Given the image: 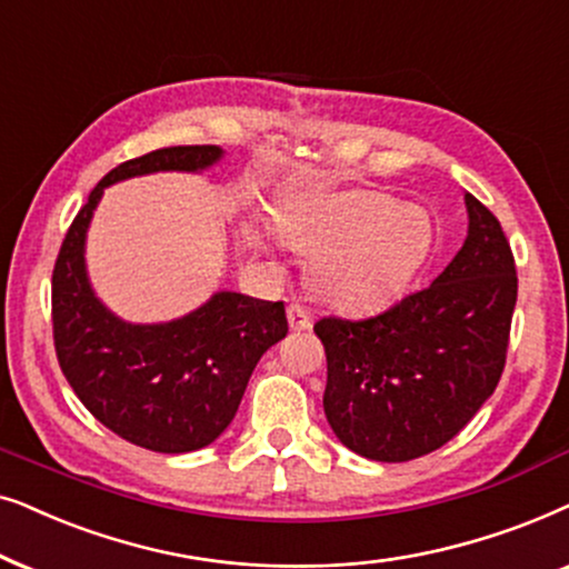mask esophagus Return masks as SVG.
I'll use <instances>...</instances> for the list:
<instances>
[{
    "label": "esophagus",
    "mask_w": 569,
    "mask_h": 569,
    "mask_svg": "<svg viewBox=\"0 0 569 569\" xmlns=\"http://www.w3.org/2000/svg\"><path fill=\"white\" fill-rule=\"evenodd\" d=\"M289 325H291V330H297V332L312 330V315H309L305 307L291 305L289 307Z\"/></svg>",
    "instance_id": "34e87169"
}]
</instances>
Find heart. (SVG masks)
Returning a JSON list of instances; mask_svg holds the SVG:
<instances>
[{"instance_id":"heart-1","label":"heart","mask_w":569,"mask_h":569,"mask_svg":"<svg viewBox=\"0 0 569 569\" xmlns=\"http://www.w3.org/2000/svg\"><path fill=\"white\" fill-rule=\"evenodd\" d=\"M280 233L297 252L312 257L315 291L343 307L396 297L435 247L429 210L372 189L293 202L280 216Z\"/></svg>"}]
</instances>
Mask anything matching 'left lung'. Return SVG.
Masks as SVG:
<instances>
[{
  "mask_svg": "<svg viewBox=\"0 0 569 569\" xmlns=\"http://www.w3.org/2000/svg\"><path fill=\"white\" fill-rule=\"evenodd\" d=\"M468 237L427 289L367 320L322 317L325 416L356 456L403 463L450 442L505 369L518 276L489 208L466 192Z\"/></svg>",
  "mask_w": 569,
  "mask_h": 569,
  "instance_id": "left-lung-1",
  "label": "left lung"
}]
</instances>
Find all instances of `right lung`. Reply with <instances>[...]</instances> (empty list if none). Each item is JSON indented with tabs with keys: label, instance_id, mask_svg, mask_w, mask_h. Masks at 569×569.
Instances as JSON below:
<instances>
[{
	"label": "right lung",
	"instance_id": "add662e5",
	"mask_svg": "<svg viewBox=\"0 0 569 569\" xmlns=\"http://www.w3.org/2000/svg\"><path fill=\"white\" fill-rule=\"evenodd\" d=\"M221 158L218 146H177L119 163L74 216L51 276L54 346L67 382L106 429L153 452H192L223 435L260 356L289 332L286 307L218 291L179 320L124 322L90 286L88 226L106 187L158 171L197 173Z\"/></svg>",
	"mask_w": 569,
	"mask_h": 569
}]
</instances>
